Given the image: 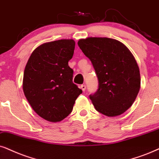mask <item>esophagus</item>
I'll use <instances>...</instances> for the list:
<instances>
[{"instance_id": "34e87169", "label": "esophagus", "mask_w": 159, "mask_h": 159, "mask_svg": "<svg viewBox=\"0 0 159 159\" xmlns=\"http://www.w3.org/2000/svg\"><path fill=\"white\" fill-rule=\"evenodd\" d=\"M81 89H82V91L84 92L86 90V85H84V84H82L81 85Z\"/></svg>"}]
</instances>
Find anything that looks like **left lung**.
I'll list each match as a JSON object with an SVG mask.
<instances>
[{"label":"left lung","mask_w":159,"mask_h":159,"mask_svg":"<svg viewBox=\"0 0 159 159\" xmlns=\"http://www.w3.org/2000/svg\"><path fill=\"white\" fill-rule=\"evenodd\" d=\"M78 45L91 61L98 89L89 95L98 112L115 116L127 111L139 92L140 73L133 54L124 44L106 37L81 39Z\"/></svg>","instance_id":"8db88e82"}]
</instances>
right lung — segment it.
<instances>
[{"mask_svg": "<svg viewBox=\"0 0 159 159\" xmlns=\"http://www.w3.org/2000/svg\"><path fill=\"white\" fill-rule=\"evenodd\" d=\"M75 43L60 39L44 43L30 56L24 70L23 89L38 115L59 122L71 113L82 90L73 84V70L68 65Z\"/></svg>", "mask_w": 159, "mask_h": 159, "instance_id": "obj_1", "label": "right lung"}]
</instances>
